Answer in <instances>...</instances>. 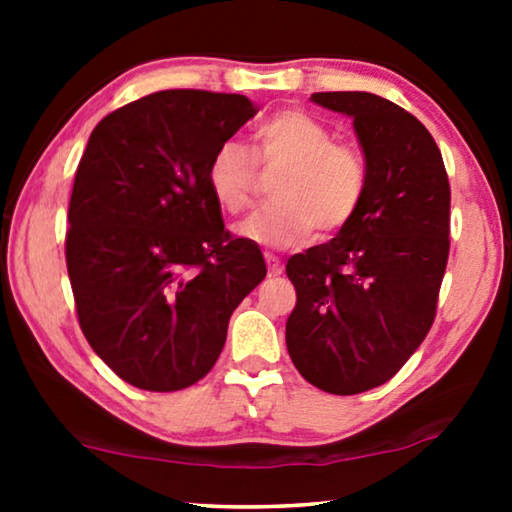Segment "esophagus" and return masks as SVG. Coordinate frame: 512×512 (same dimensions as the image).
<instances>
[{
	"instance_id": "esophagus-1",
	"label": "esophagus",
	"mask_w": 512,
	"mask_h": 512,
	"mask_svg": "<svg viewBox=\"0 0 512 512\" xmlns=\"http://www.w3.org/2000/svg\"><path fill=\"white\" fill-rule=\"evenodd\" d=\"M265 263H268V272H270V277L282 275L284 265H282V261H279V258H277L275 254H272V251H265Z\"/></svg>"
}]
</instances>
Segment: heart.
Returning <instances> with one entry per match:
<instances>
[{
  "label": "heart",
  "mask_w": 512,
  "mask_h": 512,
  "mask_svg": "<svg viewBox=\"0 0 512 512\" xmlns=\"http://www.w3.org/2000/svg\"><path fill=\"white\" fill-rule=\"evenodd\" d=\"M256 163L284 165L272 184L275 202L251 212L237 233L272 249L296 247L317 228L338 233L359 212L368 188V165L354 144L303 109H282L254 130ZM256 163L237 142L216 146L207 186L216 205L240 214L256 191Z\"/></svg>",
  "instance_id": "heart-1"
}]
</instances>
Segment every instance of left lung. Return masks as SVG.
<instances>
[{
    "label": "left lung",
    "instance_id": "1",
    "mask_svg": "<svg viewBox=\"0 0 512 512\" xmlns=\"http://www.w3.org/2000/svg\"><path fill=\"white\" fill-rule=\"evenodd\" d=\"M354 118L368 188L331 242L286 263L296 307L286 321L293 366L321 391L352 396L389 382L436 319L450 256V181L431 132L373 93H314Z\"/></svg>",
    "mask_w": 512,
    "mask_h": 512
}]
</instances>
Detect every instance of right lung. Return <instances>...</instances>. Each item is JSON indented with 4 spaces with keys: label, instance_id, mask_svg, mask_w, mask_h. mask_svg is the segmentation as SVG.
Returning a JSON list of instances; mask_svg holds the SVG:
<instances>
[{
    "label": "right lung",
    "instance_id": "obj_1",
    "mask_svg": "<svg viewBox=\"0 0 512 512\" xmlns=\"http://www.w3.org/2000/svg\"><path fill=\"white\" fill-rule=\"evenodd\" d=\"M256 107L244 95L160 90L95 125L76 170L65 240L79 326L132 387L179 391L226 345L230 314L265 277L207 186L216 146Z\"/></svg>",
    "mask_w": 512,
    "mask_h": 512
}]
</instances>
